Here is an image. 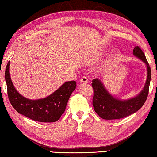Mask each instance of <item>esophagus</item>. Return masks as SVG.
Here are the masks:
<instances>
[{
	"mask_svg": "<svg viewBox=\"0 0 157 157\" xmlns=\"http://www.w3.org/2000/svg\"><path fill=\"white\" fill-rule=\"evenodd\" d=\"M82 84H88V78H86V77H83L82 78V79H80V82H79Z\"/></svg>",
	"mask_w": 157,
	"mask_h": 157,
	"instance_id": "1",
	"label": "esophagus"
}]
</instances>
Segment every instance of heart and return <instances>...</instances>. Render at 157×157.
I'll return each mask as SVG.
<instances>
[{
	"label": "heart",
	"mask_w": 157,
	"mask_h": 157,
	"mask_svg": "<svg viewBox=\"0 0 157 157\" xmlns=\"http://www.w3.org/2000/svg\"><path fill=\"white\" fill-rule=\"evenodd\" d=\"M104 55H105V52H101V53H100V55H101V56H102Z\"/></svg>",
	"instance_id": "b5f03b06"
}]
</instances>
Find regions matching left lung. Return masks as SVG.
Instances as JSON below:
<instances>
[{"instance_id": "8db88e82", "label": "left lung", "mask_w": 157, "mask_h": 157, "mask_svg": "<svg viewBox=\"0 0 157 157\" xmlns=\"http://www.w3.org/2000/svg\"><path fill=\"white\" fill-rule=\"evenodd\" d=\"M133 55L144 62L147 68L145 85L138 95L128 100L116 98L106 90L102 78L92 80V86L94 89L92 104L95 112L102 119H117L125 117L138 111L146 101L151 79V67L145 55L139 46H136L133 50Z\"/></svg>"}]
</instances>
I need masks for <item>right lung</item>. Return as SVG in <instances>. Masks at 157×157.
Returning a JSON list of instances; mask_svg holds the SVG:
<instances>
[{
    "instance_id": "right-lung-1",
    "label": "right lung",
    "mask_w": 157,
    "mask_h": 157,
    "mask_svg": "<svg viewBox=\"0 0 157 157\" xmlns=\"http://www.w3.org/2000/svg\"><path fill=\"white\" fill-rule=\"evenodd\" d=\"M10 61L6 65L5 78L7 86L9 101L20 114L39 122H55L61 117L70 96L76 88L75 81L66 82L46 98L31 100L23 96L17 91L9 73Z\"/></svg>"
}]
</instances>
